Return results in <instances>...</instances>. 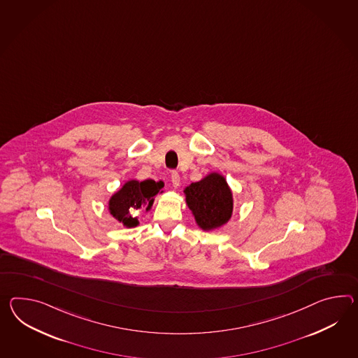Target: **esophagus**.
Instances as JSON below:
<instances>
[{"instance_id": "esophagus-1", "label": "esophagus", "mask_w": 358, "mask_h": 358, "mask_svg": "<svg viewBox=\"0 0 358 358\" xmlns=\"http://www.w3.org/2000/svg\"><path fill=\"white\" fill-rule=\"evenodd\" d=\"M171 181H172L173 187H178V186H180V175H178V172L173 171V172L171 173Z\"/></svg>"}]
</instances>
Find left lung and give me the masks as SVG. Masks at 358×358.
Here are the masks:
<instances>
[{"instance_id": "8db88e82", "label": "left lung", "mask_w": 358, "mask_h": 358, "mask_svg": "<svg viewBox=\"0 0 358 358\" xmlns=\"http://www.w3.org/2000/svg\"><path fill=\"white\" fill-rule=\"evenodd\" d=\"M186 203L203 230L227 224L233 213V195L225 178L210 173L185 189Z\"/></svg>"}]
</instances>
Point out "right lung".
Masks as SVG:
<instances>
[{"mask_svg": "<svg viewBox=\"0 0 358 358\" xmlns=\"http://www.w3.org/2000/svg\"><path fill=\"white\" fill-rule=\"evenodd\" d=\"M163 187V182H155L154 180L136 181L131 180L122 186L119 192L113 195L108 207L110 213L125 227H134L138 225V218L131 216L134 210L145 207L146 210L151 208L154 203V196Z\"/></svg>", "mask_w": 358, "mask_h": 358, "instance_id": "right-lung-1", "label": "right lung"}]
</instances>
